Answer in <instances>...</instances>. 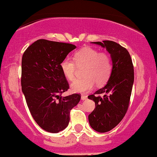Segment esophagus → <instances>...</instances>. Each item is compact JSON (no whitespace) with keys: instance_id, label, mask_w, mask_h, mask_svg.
Wrapping results in <instances>:
<instances>
[{"instance_id":"esophagus-1","label":"esophagus","mask_w":157,"mask_h":157,"mask_svg":"<svg viewBox=\"0 0 157 157\" xmlns=\"http://www.w3.org/2000/svg\"><path fill=\"white\" fill-rule=\"evenodd\" d=\"M87 99V96L85 94H82L81 95V100H86Z\"/></svg>"}]
</instances>
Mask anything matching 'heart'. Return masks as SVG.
Returning a JSON list of instances; mask_svg holds the SVG:
<instances>
[{"label": "heart", "mask_w": 157, "mask_h": 157, "mask_svg": "<svg viewBox=\"0 0 157 157\" xmlns=\"http://www.w3.org/2000/svg\"><path fill=\"white\" fill-rule=\"evenodd\" d=\"M74 60L69 58H64L60 67L64 76L72 81L75 76L76 66L85 67L83 71L84 77L76 78L71 84V90L78 93H86L94 88V84L101 86L109 80L112 72L113 64L110 56L99 53L94 48L85 47L76 51Z\"/></svg>", "instance_id": "b5f03b06"}]
</instances>
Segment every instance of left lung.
Here are the masks:
<instances>
[{
  "instance_id": "obj_1",
  "label": "left lung",
  "mask_w": 157,
  "mask_h": 157,
  "mask_svg": "<svg viewBox=\"0 0 157 157\" xmlns=\"http://www.w3.org/2000/svg\"><path fill=\"white\" fill-rule=\"evenodd\" d=\"M106 48L110 54L113 69L107 83L88 99L95 102L93 111L88 115L90 125L100 133L109 132L124 117L129 105L134 81L132 60L128 51L113 41L92 42ZM103 94L102 98L95 94Z\"/></svg>"
}]
</instances>
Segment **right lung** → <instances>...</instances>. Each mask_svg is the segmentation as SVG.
Returning a JSON list of instances; mask_svg holds the SVG:
<instances>
[{
  "label": "right lung",
  "instance_id": "add662e5",
  "mask_svg": "<svg viewBox=\"0 0 157 157\" xmlns=\"http://www.w3.org/2000/svg\"><path fill=\"white\" fill-rule=\"evenodd\" d=\"M76 48L71 44L38 40L22 56V92L33 119L48 132L65 129L70 110L81 99L79 94L62 96L69 86L60 64Z\"/></svg>",
  "mask_w": 157,
  "mask_h": 157
}]
</instances>
